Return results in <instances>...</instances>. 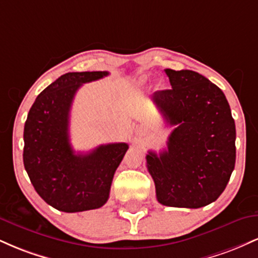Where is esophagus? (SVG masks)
Segmentation results:
<instances>
[{
    "mask_svg": "<svg viewBox=\"0 0 258 258\" xmlns=\"http://www.w3.org/2000/svg\"><path fill=\"white\" fill-rule=\"evenodd\" d=\"M139 130H142V128H141V127H139Z\"/></svg>",
    "mask_w": 258,
    "mask_h": 258,
    "instance_id": "obj_1",
    "label": "esophagus"
}]
</instances>
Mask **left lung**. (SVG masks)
<instances>
[{"mask_svg":"<svg viewBox=\"0 0 258 258\" xmlns=\"http://www.w3.org/2000/svg\"><path fill=\"white\" fill-rule=\"evenodd\" d=\"M171 90L154 93L153 102L174 126L167 149L148 152L147 167L156 199L171 207L199 209L226 189L235 166V123L224 93L191 70L165 69Z\"/></svg>","mask_w":258,"mask_h":258,"instance_id":"8db88e82","label":"left lung"}]
</instances>
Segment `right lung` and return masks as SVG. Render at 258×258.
I'll use <instances>...</instances> for the list:
<instances>
[{"mask_svg":"<svg viewBox=\"0 0 258 258\" xmlns=\"http://www.w3.org/2000/svg\"><path fill=\"white\" fill-rule=\"evenodd\" d=\"M106 75L64 74L38 94L25 121L24 167L37 194L59 211L81 212L104 205L128 149L127 143H110L82 154L70 144L69 117L76 92Z\"/></svg>","mask_w":258,"mask_h":258,"instance_id":"obj_1","label":"right lung"}]
</instances>
